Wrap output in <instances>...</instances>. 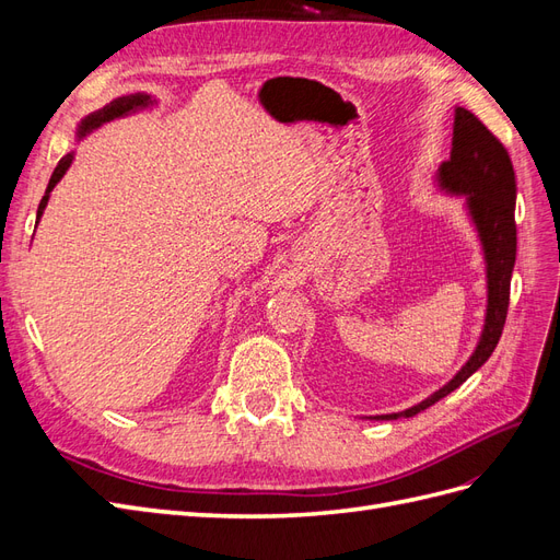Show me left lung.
I'll return each mask as SVG.
<instances>
[{"label":"left lung","instance_id":"1","mask_svg":"<svg viewBox=\"0 0 560 560\" xmlns=\"http://www.w3.org/2000/svg\"><path fill=\"white\" fill-rule=\"evenodd\" d=\"M436 179L448 194L465 196L471 222L479 231L488 278L486 325L477 350L444 387H439L434 395L411 406V409L376 416V420L411 418L451 395L455 387H460L493 354L504 329L506 308H510L512 270L516 261L514 165L504 144L465 107L455 109L451 159L439 165Z\"/></svg>","mask_w":560,"mask_h":560}]
</instances>
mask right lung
Listing matches in <instances>:
<instances>
[{
  "label": "right lung",
  "mask_w": 560,
  "mask_h": 560,
  "mask_svg": "<svg viewBox=\"0 0 560 560\" xmlns=\"http://www.w3.org/2000/svg\"><path fill=\"white\" fill-rule=\"evenodd\" d=\"M147 105H151V97H149V95H144V93H135V95L116 97V100H112V103H109L107 107H103L100 112H93L91 116L83 118L81 126H79V138H83V135H86L89 130H93V128H97V126H103V124L112 121V118L126 116V114H130V112H135V109H142V107H147ZM72 159H74V154H67V156H62V159H60V163L56 165L54 175H50L48 186H46V194H44V198H42V202H39V210H37V224H39V219H42V214H44V208H46V202H48L50 191H54V186L62 179V175L67 173V167H70Z\"/></svg>",
  "instance_id": "right-lung-1"
}]
</instances>
